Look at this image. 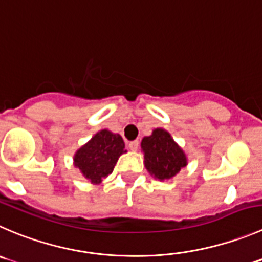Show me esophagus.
Wrapping results in <instances>:
<instances>
[{"label": "esophagus", "instance_id": "34e87169", "mask_svg": "<svg viewBox=\"0 0 262 262\" xmlns=\"http://www.w3.org/2000/svg\"><path fill=\"white\" fill-rule=\"evenodd\" d=\"M128 148L131 149L133 151H136L139 149V141L134 140V141H131V143H128Z\"/></svg>", "mask_w": 262, "mask_h": 262}]
</instances>
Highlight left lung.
Here are the masks:
<instances>
[{
	"mask_svg": "<svg viewBox=\"0 0 262 262\" xmlns=\"http://www.w3.org/2000/svg\"><path fill=\"white\" fill-rule=\"evenodd\" d=\"M144 166L159 181L175 178L188 164V157L171 134L164 128H154L150 136L141 140Z\"/></svg>",
	"mask_w": 262,
	"mask_h": 262,
	"instance_id": "8db88e82",
	"label": "left lung"
}]
</instances>
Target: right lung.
<instances>
[{
    "label": "right lung",
    "mask_w": 262,
    "mask_h": 262,
    "mask_svg": "<svg viewBox=\"0 0 262 262\" xmlns=\"http://www.w3.org/2000/svg\"><path fill=\"white\" fill-rule=\"evenodd\" d=\"M124 150L123 139L109 129H100L74 153L73 164L91 184H101L113 172L117 161Z\"/></svg>",
    "instance_id": "obj_1"
}]
</instances>
